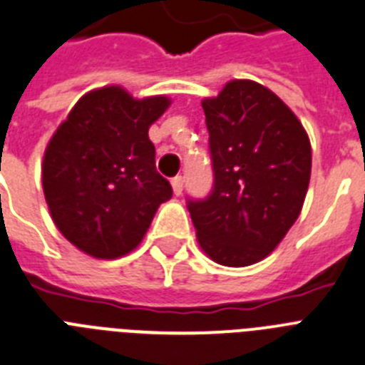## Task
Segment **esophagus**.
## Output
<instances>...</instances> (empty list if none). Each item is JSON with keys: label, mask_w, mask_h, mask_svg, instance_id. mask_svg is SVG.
I'll return each mask as SVG.
<instances>
[{"label": "esophagus", "mask_w": 365, "mask_h": 365, "mask_svg": "<svg viewBox=\"0 0 365 365\" xmlns=\"http://www.w3.org/2000/svg\"><path fill=\"white\" fill-rule=\"evenodd\" d=\"M182 185H185V179H182V175L173 177V179H171V186H173V194H175V195L182 194Z\"/></svg>", "instance_id": "esophagus-1"}]
</instances>
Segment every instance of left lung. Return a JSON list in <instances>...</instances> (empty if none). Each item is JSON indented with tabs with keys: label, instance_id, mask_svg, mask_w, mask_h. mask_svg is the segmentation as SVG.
<instances>
[{
	"label": "left lung",
	"instance_id": "1",
	"mask_svg": "<svg viewBox=\"0 0 365 365\" xmlns=\"http://www.w3.org/2000/svg\"><path fill=\"white\" fill-rule=\"evenodd\" d=\"M201 105L214 186L208 197L188 199V212L214 262L251 266L272 253L301 214L310 140L284 101L255 81H230Z\"/></svg>",
	"mask_w": 365,
	"mask_h": 365
}]
</instances>
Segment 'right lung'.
Here are the masks:
<instances>
[{
  "instance_id": "1",
  "label": "right lung",
  "mask_w": 365,
  "mask_h": 365,
  "mask_svg": "<svg viewBox=\"0 0 365 365\" xmlns=\"http://www.w3.org/2000/svg\"><path fill=\"white\" fill-rule=\"evenodd\" d=\"M170 103L166 96L135 99L121 86L92 90L49 140L46 203L62 236L83 253L107 260L130 253L173 194L148 135Z\"/></svg>"
}]
</instances>
